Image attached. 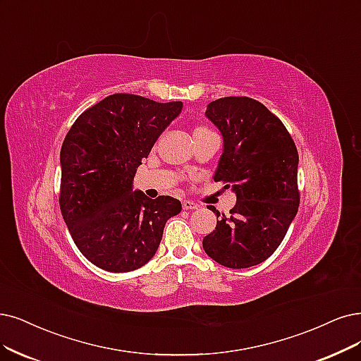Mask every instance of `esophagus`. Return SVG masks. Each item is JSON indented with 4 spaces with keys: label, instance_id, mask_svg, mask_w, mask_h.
<instances>
[{
    "label": "esophagus",
    "instance_id": "34e87169",
    "mask_svg": "<svg viewBox=\"0 0 361 361\" xmlns=\"http://www.w3.org/2000/svg\"><path fill=\"white\" fill-rule=\"evenodd\" d=\"M183 208L188 211H192V209L197 208V204H195L193 201H183Z\"/></svg>",
    "mask_w": 361,
    "mask_h": 361
}]
</instances>
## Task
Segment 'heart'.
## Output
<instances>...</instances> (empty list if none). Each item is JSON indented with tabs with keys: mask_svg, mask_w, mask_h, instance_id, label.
Masks as SVG:
<instances>
[{
	"mask_svg": "<svg viewBox=\"0 0 361 361\" xmlns=\"http://www.w3.org/2000/svg\"><path fill=\"white\" fill-rule=\"evenodd\" d=\"M204 130H209L208 128H204V126H199L195 129V132H204Z\"/></svg>",
	"mask_w": 361,
	"mask_h": 361,
	"instance_id": "1",
	"label": "heart"
}]
</instances>
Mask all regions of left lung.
I'll return each mask as SVG.
<instances>
[{
	"label": "left lung",
	"mask_w": 361,
	"mask_h": 361,
	"mask_svg": "<svg viewBox=\"0 0 361 361\" xmlns=\"http://www.w3.org/2000/svg\"><path fill=\"white\" fill-rule=\"evenodd\" d=\"M205 116L223 135L214 181L236 195L229 216L216 209V231L202 241L207 255L232 269L256 266L283 243L299 208L296 144L266 106L247 97L208 104Z\"/></svg>",
	"instance_id": "left-lung-1"
}]
</instances>
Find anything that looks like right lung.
Listing matches in <instances>:
<instances>
[{
	"label": "right lung",
	"mask_w": 361,
	"mask_h": 361,
	"mask_svg": "<svg viewBox=\"0 0 361 361\" xmlns=\"http://www.w3.org/2000/svg\"><path fill=\"white\" fill-rule=\"evenodd\" d=\"M181 109V101L114 93L80 114L66 133L61 212L80 252L98 268H141L156 255L168 219L181 211L176 197L132 190L137 168Z\"/></svg>",
	"instance_id": "right-lung-1"
}]
</instances>
